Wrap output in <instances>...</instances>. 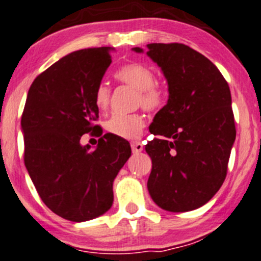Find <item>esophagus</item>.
Segmentation results:
<instances>
[{
  "instance_id": "obj_1",
  "label": "esophagus",
  "mask_w": 261,
  "mask_h": 261,
  "mask_svg": "<svg viewBox=\"0 0 261 261\" xmlns=\"http://www.w3.org/2000/svg\"><path fill=\"white\" fill-rule=\"evenodd\" d=\"M133 153H141L143 150V144L141 142H133L130 144Z\"/></svg>"
}]
</instances>
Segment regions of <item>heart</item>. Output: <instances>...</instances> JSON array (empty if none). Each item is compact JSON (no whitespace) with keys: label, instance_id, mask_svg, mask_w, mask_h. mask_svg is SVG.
Segmentation results:
<instances>
[{"label":"heart","instance_id":"heart-1","mask_svg":"<svg viewBox=\"0 0 261 261\" xmlns=\"http://www.w3.org/2000/svg\"><path fill=\"white\" fill-rule=\"evenodd\" d=\"M116 78L120 82L136 88L139 93V102L145 109H156L164 100V93L154 85V73L149 67L141 63H129L120 67L116 72ZM111 89L106 83L98 85L94 92V105L99 111L107 109ZM145 125V119L138 113H114L106 120V129L114 136L124 139H136L141 136Z\"/></svg>","mask_w":261,"mask_h":261}]
</instances>
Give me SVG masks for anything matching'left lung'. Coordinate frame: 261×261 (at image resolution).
Returning a JSON list of instances; mask_svg holds the SVG:
<instances>
[{
	"mask_svg": "<svg viewBox=\"0 0 261 261\" xmlns=\"http://www.w3.org/2000/svg\"><path fill=\"white\" fill-rule=\"evenodd\" d=\"M147 48L169 93L150 124L162 138L145 145L152 159L148 192L159 208L189 212L208 203L226 176L237 136L230 89L215 64L186 44L150 43Z\"/></svg>",
	"mask_w": 261,
	"mask_h": 261,
	"instance_id": "obj_1",
	"label": "left lung"
}]
</instances>
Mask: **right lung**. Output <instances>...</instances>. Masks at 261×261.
<instances>
[{
	"label": "right lung",
	"instance_id": "add662e5",
	"mask_svg": "<svg viewBox=\"0 0 261 261\" xmlns=\"http://www.w3.org/2000/svg\"><path fill=\"white\" fill-rule=\"evenodd\" d=\"M112 47L64 56L33 81L21 118L24 165L44 204L71 221L100 217L113 204V181L130 156L125 139L105 134L98 145L81 144L94 125V92L109 64Z\"/></svg>",
	"mask_w": 261,
	"mask_h": 261
}]
</instances>
